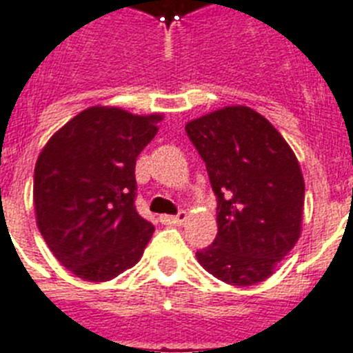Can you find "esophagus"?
<instances>
[{
	"mask_svg": "<svg viewBox=\"0 0 353 353\" xmlns=\"http://www.w3.org/2000/svg\"><path fill=\"white\" fill-rule=\"evenodd\" d=\"M186 219H188L186 211H179L177 214H163V216H161V222L168 223V225H181V223L186 222Z\"/></svg>",
	"mask_w": 353,
	"mask_h": 353,
	"instance_id": "1",
	"label": "esophagus"
}]
</instances>
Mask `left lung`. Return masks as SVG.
<instances>
[{
  "label": "left lung",
  "mask_w": 353,
  "mask_h": 353,
  "mask_svg": "<svg viewBox=\"0 0 353 353\" xmlns=\"http://www.w3.org/2000/svg\"><path fill=\"white\" fill-rule=\"evenodd\" d=\"M186 133L219 201V232L197 261L231 286L263 283L302 232L305 185L295 152L261 113L240 104L190 121Z\"/></svg>",
  "instance_id": "8db88e82"
}]
</instances>
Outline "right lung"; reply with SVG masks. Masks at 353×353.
<instances>
[{
    "instance_id": "right-lung-1",
    "label": "right lung",
    "mask_w": 353,
    "mask_h": 353,
    "mask_svg": "<svg viewBox=\"0 0 353 353\" xmlns=\"http://www.w3.org/2000/svg\"><path fill=\"white\" fill-rule=\"evenodd\" d=\"M161 121V113L90 106L62 125L37 158V225L76 277L104 283L140 261L154 225L134 208V165Z\"/></svg>"
}]
</instances>
